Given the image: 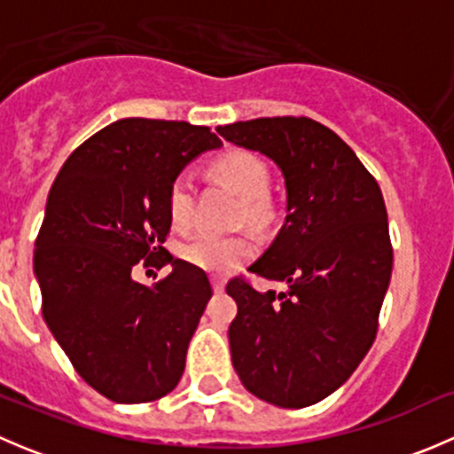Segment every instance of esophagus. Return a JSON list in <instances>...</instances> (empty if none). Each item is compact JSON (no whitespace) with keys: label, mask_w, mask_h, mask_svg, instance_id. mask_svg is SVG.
Instances as JSON below:
<instances>
[{"label":"esophagus","mask_w":454,"mask_h":454,"mask_svg":"<svg viewBox=\"0 0 454 454\" xmlns=\"http://www.w3.org/2000/svg\"><path fill=\"white\" fill-rule=\"evenodd\" d=\"M210 283H213V290L217 292V294H219V292H223V287H226V281H223V278H219V277L210 278Z\"/></svg>","instance_id":"34e87169"}]
</instances>
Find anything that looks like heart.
<instances>
[{"label":"heart","mask_w":454,"mask_h":454,"mask_svg":"<svg viewBox=\"0 0 454 454\" xmlns=\"http://www.w3.org/2000/svg\"><path fill=\"white\" fill-rule=\"evenodd\" d=\"M213 173L244 198L241 217L261 222L265 217V193L270 189V171L259 155L250 151H228L213 162ZM167 208L176 228H186L193 215V182L189 176H177L167 193ZM256 253L248 235L213 237L195 235L180 246V256L186 263L213 274H231L250 261Z\"/></svg>","instance_id":"obj_1"}]
</instances>
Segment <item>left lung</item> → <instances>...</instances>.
<instances>
[{
  "instance_id": "1",
  "label": "left lung",
  "mask_w": 454,
  "mask_h": 454,
  "mask_svg": "<svg viewBox=\"0 0 454 454\" xmlns=\"http://www.w3.org/2000/svg\"><path fill=\"white\" fill-rule=\"evenodd\" d=\"M268 155L286 180V222L250 272L287 283L226 286L232 367L259 400L303 409L349 380L375 340L393 250L382 191L340 136L312 118H254L217 127Z\"/></svg>"
}]
</instances>
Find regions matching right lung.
Returning <instances> with one entry per match:
<instances>
[{
    "label": "right lung",
    "instance_id": "right-lung-1",
    "mask_svg": "<svg viewBox=\"0 0 454 454\" xmlns=\"http://www.w3.org/2000/svg\"><path fill=\"white\" fill-rule=\"evenodd\" d=\"M222 140L184 121L122 118L85 140L59 171L35 244L43 318L76 373L118 404L171 393L213 296L204 270L162 248L167 193ZM138 260L172 272L149 288Z\"/></svg>",
    "mask_w": 454,
    "mask_h": 454
}]
</instances>
